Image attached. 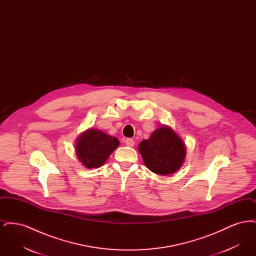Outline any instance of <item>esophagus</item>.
<instances>
[{
    "mask_svg": "<svg viewBox=\"0 0 256 256\" xmlns=\"http://www.w3.org/2000/svg\"><path fill=\"white\" fill-rule=\"evenodd\" d=\"M124 143H126V145L128 146H134V139H132V138H126V139L124 140Z\"/></svg>",
    "mask_w": 256,
    "mask_h": 256,
    "instance_id": "obj_1",
    "label": "esophagus"
}]
</instances>
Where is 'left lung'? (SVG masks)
<instances>
[{"label": "left lung", "mask_w": 256, "mask_h": 256, "mask_svg": "<svg viewBox=\"0 0 256 256\" xmlns=\"http://www.w3.org/2000/svg\"><path fill=\"white\" fill-rule=\"evenodd\" d=\"M138 148L146 168L161 176L178 170L186 154L182 140L168 126L158 128Z\"/></svg>", "instance_id": "obj_1"}]
</instances>
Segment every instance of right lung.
Masks as SVG:
<instances>
[{
  "label": "right lung",
  "mask_w": 256,
  "mask_h": 256,
  "mask_svg": "<svg viewBox=\"0 0 256 256\" xmlns=\"http://www.w3.org/2000/svg\"><path fill=\"white\" fill-rule=\"evenodd\" d=\"M118 146L119 140L116 137L91 128L78 137L76 152L86 168L92 169L102 166Z\"/></svg>",
  "instance_id": "obj_1"
}]
</instances>
